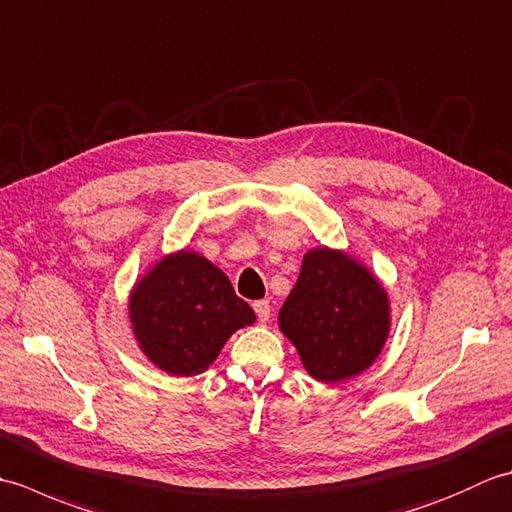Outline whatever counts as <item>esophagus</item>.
<instances>
[{
  "mask_svg": "<svg viewBox=\"0 0 512 512\" xmlns=\"http://www.w3.org/2000/svg\"><path fill=\"white\" fill-rule=\"evenodd\" d=\"M253 308H255V312H257V319L262 321V323H266V321L270 319V301H266V299L255 301Z\"/></svg>",
  "mask_w": 512,
  "mask_h": 512,
  "instance_id": "esophagus-1",
  "label": "esophagus"
}]
</instances>
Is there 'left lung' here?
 Segmentation results:
<instances>
[{"instance_id":"1","label":"left lung","mask_w":512,"mask_h":512,"mask_svg":"<svg viewBox=\"0 0 512 512\" xmlns=\"http://www.w3.org/2000/svg\"><path fill=\"white\" fill-rule=\"evenodd\" d=\"M277 323L312 378L341 383L363 374L383 352L391 303L363 262L341 248L317 246L303 255Z\"/></svg>"}]
</instances>
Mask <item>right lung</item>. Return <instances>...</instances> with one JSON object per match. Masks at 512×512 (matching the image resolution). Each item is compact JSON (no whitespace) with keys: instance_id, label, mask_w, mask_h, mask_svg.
<instances>
[{"instance_id":"obj_1","label":"right lung","mask_w":512,"mask_h":512,"mask_svg":"<svg viewBox=\"0 0 512 512\" xmlns=\"http://www.w3.org/2000/svg\"><path fill=\"white\" fill-rule=\"evenodd\" d=\"M132 334L151 365L169 376H198L231 336L255 323L220 268L198 250L160 257L127 299Z\"/></svg>"}]
</instances>
